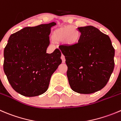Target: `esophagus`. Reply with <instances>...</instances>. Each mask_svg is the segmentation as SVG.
<instances>
[{
  "label": "esophagus",
  "mask_w": 121,
  "mask_h": 121,
  "mask_svg": "<svg viewBox=\"0 0 121 121\" xmlns=\"http://www.w3.org/2000/svg\"><path fill=\"white\" fill-rule=\"evenodd\" d=\"M61 60H62V62H63V63H65V57H64V55H63V54L61 55Z\"/></svg>",
  "instance_id": "obj_1"
}]
</instances>
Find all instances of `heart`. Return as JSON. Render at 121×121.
<instances>
[{"mask_svg":"<svg viewBox=\"0 0 121 121\" xmlns=\"http://www.w3.org/2000/svg\"><path fill=\"white\" fill-rule=\"evenodd\" d=\"M74 32H77V34ZM52 38L57 41H64L69 45H73L78 43L80 33L74 26L70 25L63 27L54 31Z\"/></svg>","mask_w":121,"mask_h":121,"instance_id":"heart-1","label":"heart"}]
</instances>
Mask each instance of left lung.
<instances>
[{
    "mask_svg": "<svg viewBox=\"0 0 121 121\" xmlns=\"http://www.w3.org/2000/svg\"><path fill=\"white\" fill-rule=\"evenodd\" d=\"M78 43L59 47L68 67L67 76L71 89L90 94L107 84L114 69L115 49L108 35L93 26L78 28Z\"/></svg>",
    "mask_w": 121,
    "mask_h": 121,
    "instance_id": "obj_1",
    "label": "left lung"
}]
</instances>
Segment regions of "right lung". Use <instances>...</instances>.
I'll return each instance as SVG.
<instances>
[{"label": "right lung", "instance_id": "obj_1", "mask_svg": "<svg viewBox=\"0 0 121 121\" xmlns=\"http://www.w3.org/2000/svg\"><path fill=\"white\" fill-rule=\"evenodd\" d=\"M56 23L25 27L10 36L4 49L3 70L12 87L33 97L47 90L50 78L61 63L60 51L47 52L51 28Z\"/></svg>", "mask_w": 121, "mask_h": 121}]
</instances>
